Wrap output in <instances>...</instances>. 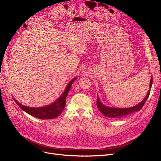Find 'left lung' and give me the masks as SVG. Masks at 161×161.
<instances>
[{
	"mask_svg": "<svg viewBox=\"0 0 161 161\" xmlns=\"http://www.w3.org/2000/svg\"><path fill=\"white\" fill-rule=\"evenodd\" d=\"M152 83H153V77H151V81H150V85L149 87L151 88ZM151 89L148 91L147 94L145 98L143 99L142 103H139L138 104L136 105L134 107L128 108H109L106 107L104 105H103L100 103V101L98 98H97V108L100 110V112L102 113L104 116L108 117H113V118H120L123 117L125 116L128 115L132 113H134L135 112L140 111L142 108V107L144 105L145 103L146 102L147 99L148 98L149 94H150Z\"/></svg>",
	"mask_w": 161,
	"mask_h": 161,
	"instance_id": "obj_1",
	"label": "left lung"
}]
</instances>
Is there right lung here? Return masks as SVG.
I'll return each instance as SVG.
<instances>
[{
  "mask_svg": "<svg viewBox=\"0 0 161 161\" xmlns=\"http://www.w3.org/2000/svg\"><path fill=\"white\" fill-rule=\"evenodd\" d=\"M75 80L76 78H74L73 80H72V81H70V82L69 84H68L66 89L64 90V92H63V95L58 98L57 100H56L53 104L48 105L47 106L36 108H29L21 104L18 102V101L15 100V99H14V101L17 103V104L19 106V107H20L23 109V110L26 112L27 114L33 117L41 119H55V118H56L57 116L60 115L64 110L66 105V98L71 88L73 82Z\"/></svg>",
  "mask_w": 161,
  "mask_h": 161,
  "instance_id": "right-lung-1",
  "label": "right lung"
}]
</instances>
